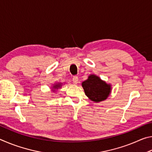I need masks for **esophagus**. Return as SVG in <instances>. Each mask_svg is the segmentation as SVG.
I'll return each instance as SVG.
<instances>
[{"instance_id":"34e87169","label":"esophagus","mask_w":152,"mask_h":152,"mask_svg":"<svg viewBox=\"0 0 152 152\" xmlns=\"http://www.w3.org/2000/svg\"><path fill=\"white\" fill-rule=\"evenodd\" d=\"M72 81H73V83L74 84H77L78 82V78L77 76H74L72 78Z\"/></svg>"}]
</instances>
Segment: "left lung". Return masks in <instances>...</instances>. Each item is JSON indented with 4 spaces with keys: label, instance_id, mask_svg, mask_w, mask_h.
<instances>
[{
    "label": "left lung",
    "instance_id": "1",
    "mask_svg": "<svg viewBox=\"0 0 152 152\" xmlns=\"http://www.w3.org/2000/svg\"><path fill=\"white\" fill-rule=\"evenodd\" d=\"M84 92L91 101L99 102L104 101L111 92V86L94 74L88 76L86 80L82 83Z\"/></svg>",
    "mask_w": 152,
    "mask_h": 152
}]
</instances>
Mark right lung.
<instances>
[{
	"instance_id": "obj_1",
	"label": "right lung",
	"mask_w": 152,
	"mask_h": 152,
	"mask_svg": "<svg viewBox=\"0 0 152 152\" xmlns=\"http://www.w3.org/2000/svg\"><path fill=\"white\" fill-rule=\"evenodd\" d=\"M61 86V83H57L53 86V89H58L59 88H60ZM54 91L55 90H53V91Z\"/></svg>"
}]
</instances>
